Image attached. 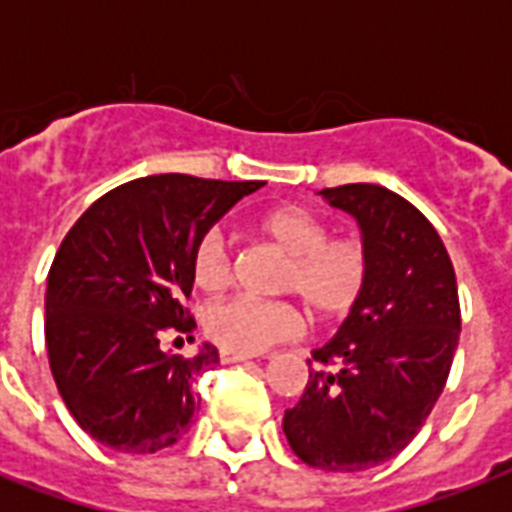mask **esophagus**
Here are the masks:
<instances>
[{"label":"esophagus","mask_w":512,"mask_h":512,"mask_svg":"<svg viewBox=\"0 0 512 512\" xmlns=\"http://www.w3.org/2000/svg\"><path fill=\"white\" fill-rule=\"evenodd\" d=\"M249 358H255L252 353H239V350H220V361L223 364H239V361H249Z\"/></svg>","instance_id":"34e87169"}]
</instances>
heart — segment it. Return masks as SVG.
Listing matches in <instances>:
<instances>
[{"instance_id": "1", "label": "heart", "mask_w": 512, "mask_h": 512, "mask_svg": "<svg viewBox=\"0 0 512 512\" xmlns=\"http://www.w3.org/2000/svg\"><path fill=\"white\" fill-rule=\"evenodd\" d=\"M257 231L289 257L281 273V289L300 295L313 316L345 319L356 311L372 279V255L364 241L329 239V225L311 209L287 204L257 217ZM231 255L220 228H209L191 249V279L204 292L228 281ZM204 332L225 350L260 353L276 342L303 332V316L295 305L228 297L204 311Z\"/></svg>"}]
</instances>
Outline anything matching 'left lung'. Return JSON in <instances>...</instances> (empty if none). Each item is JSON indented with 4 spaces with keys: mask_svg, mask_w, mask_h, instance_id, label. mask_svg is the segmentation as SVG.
<instances>
[{
    "mask_svg": "<svg viewBox=\"0 0 512 512\" xmlns=\"http://www.w3.org/2000/svg\"><path fill=\"white\" fill-rule=\"evenodd\" d=\"M319 193L356 217L372 279L337 335L313 350L335 369L311 372L281 425L305 465L358 473L396 457L428 420L460 340V297L444 241L414 204L372 183Z\"/></svg>",
    "mask_w": 512,
    "mask_h": 512,
    "instance_id": "left-lung-1",
    "label": "left lung"
}]
</instances>
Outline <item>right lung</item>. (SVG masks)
<instances>
[{
  "label": "right lung",
  "mask_w": 512,
  "mask_h": 512,
  "mask_svg": "<svg viewBox=\"0 0 512 512\" xmlns=\"http://www.w3.org/2000/svg\"><path fill=\"white\" fill-rule=\"evenodd\" d=\"M265 183L151 175L100 196L52 260L44 340L68 412L98 444L154 454L183 436L199 409L193 385L220 364L162 348L191 332V249L239 199ZM180 340V337H177Z\"/></svg>",
  "instance_id": "right-lung-1"
}]
</instances>
